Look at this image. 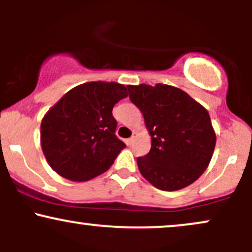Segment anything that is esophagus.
<instances>
[{
  "mask_svg": "<svg viewBox=\"0 0 252 252\" xmlns=\"http://www.w3.org/2000/svg\"><path fill=\"white\" fill-rule=\"evenodd\" d=\"M135 137H136V136H135V132H134V134H132L131 137L128 138V144H129V146H131V144L134 143V141H135Z\"/></svg>",
  "mask_w": 252,
  "mask_h": 252,
  "instance_id": "esophagus-1",
  "label": "esophagus"
}]
</instances>
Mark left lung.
<instances>
[{
  "label": "left lung",
  "instance_id": "left-lung-1",
  "mask_svg": "<svg viewBox=\"0 0 252 252\" xmlns=\"http://www.w3.org/2000/svg\"><path fill=\"white\" fill-rule=\"evenodd\" d=\"M126 88L152 137L150 152L137 158L141 174L161 190L189 186L207 168L216 147L207 110L185 91L166 84Z\"/></svg>",
  "mask_w": 252,
  "mask_h": 252
}]
</instances>
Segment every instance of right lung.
Wrapping results in <instances>:
<instances>
[{"mask_svg": "<svg viewBox=\"0 0 252 252\" xmlns=\"http://www.w3.org/2000/svg\"><path fill=\"white\" fill-rule=\"evenodd\" d=\"M128 96L118 83L90 82L60 98L42 118L41 148L52 169L72 181L106 172L126 143L115 131L112 108Z\"/></svg>", "mask_w": 252, "mask_h": 252, "instance_id": "right-lung-1", "label": "right lung"}]
</instances>
